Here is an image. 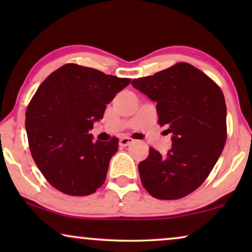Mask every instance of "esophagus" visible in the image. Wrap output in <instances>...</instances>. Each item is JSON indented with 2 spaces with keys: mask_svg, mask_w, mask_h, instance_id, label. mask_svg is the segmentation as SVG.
<instances>
[{
  "mask_svg": "<svg viewBox=\"0 0 252 252\" xmlns=\"http://www.w3.org/2000/svg\"><path fill=\"white\" fill-rule=\"evenodd\" d=\"M133 139L132 137H128V136H125V137H123V139H120V141H119V144L122 147H127L128 146V144H130L133 142Z\"/></svg>",
  "mask_w": 252,
  "mask_h": 252,
  "instance_id": "esophagus-1",
  "label": "esophagus"
}]
</instances>
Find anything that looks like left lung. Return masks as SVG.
Wrapping results in <instances>:
<instances>
[{"label": "left lung", "instance_id": "8db88e82", "mask_svg": "<svg viewBox=\"0 0 252 252\" xmlns=\"http://www.w3.org/2000/svg\"><path fill=\"white\" fill-rule=\"evenodd\" d=\"M132 86L156 102L158 124L172 133V148L149 149L140 161L143 187L158 199H178L197 189L222 153L227 109L221 89L201 70L178 63Z\"/></svg>", "mask_w": 252, "mask_h": 252}]
</instances>
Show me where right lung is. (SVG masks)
<instances>
[{
    "label": "right lung",
    "instance_id": "1",
    "mask_svg": "<svg viewBox=\"0 0 252 252\" xmlns=\"http://www.w3.org/2000/svg\"><path fill=\"white\" fill-rule=\"evenodd\" d=\"M130 79L65 64L37 88L26 110V133L36 166L64 194L87 196L104 184L119 140L94 141L89 130Z\"/></svg>",
    "mask_w": 252,
    "mask_h": 252
}]
</instances>
